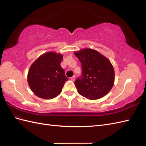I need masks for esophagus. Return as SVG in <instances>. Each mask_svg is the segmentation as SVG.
Wrapping results in <instances>:
<instances>
[{
	"mask_svg": "<svg viewBox=\"0 0 146 146\" xmlns=\"http://www.w3.org/2000/svg\"><path fill=\"white\" fill-rule=\"evenodd\" d=\"M70 79H71V80L72 81H75V80H76V77L75 76H73V77H72L71 78H70Z\"/></svg>",
	"mask_w": 146,
	"mask_h": 146,
	"instance_id": "obj_1",
	"label": "esophagus"
}]
</instances>
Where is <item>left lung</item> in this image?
Wrapping results in <instances>:
<instances>
[{
  "mask_svg": "<svg viewBox=\"0 0 146 146\" xmlns=\"http://www.w3.org/2000/svg\"><path fill=\"white\" fill-rule=\"evenodd\" d=\"M82 64V77L75 85L79 94L90 100L103 98L114 83V70L110 61L100 52L85 48L74 52Z\"/></svg>",
  "mask_w": 146,
  "mask_h": 146,
  "instance_id": "left-lung-1",
  "label": "left lung"
}]
</instances>
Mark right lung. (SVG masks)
I'll return each mask as SVG.
<instances>
[{
	"mask_svg": "<svg viewBox=\"0 0 146 146\" xmlns=\"http://www.w3.org/2000/svg\"><path fill=\"white\" fill-rule=\"evenodd\" d=\"M63 55L55 52L43 54L30 66L27 75L29 86L38 98L52 99L58 96L68 80L60 63Z\"/></svg>",
	"mask_w": 146,
	"mask_h": 146,
	"instance_id": "obj_1",
	"label": "right lung"
}]
</instances>
